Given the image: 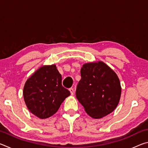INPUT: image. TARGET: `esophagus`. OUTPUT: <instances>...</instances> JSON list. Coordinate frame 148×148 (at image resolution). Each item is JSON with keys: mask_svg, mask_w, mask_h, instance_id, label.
<instances>
[{"mask_svg": "<svg viewBox=\"0 0 148 148\" xmlns=\"http://www.w3.org/2000/svg\"><path fill=\"white\" fill-rule=\"evenodd\" d=\"M69 91H70V92H71V95H74V89L73 88H70V89H69Z\"/></svg>", "mask_w": 148, "mask_h": 148, "instance_id": "34e87169", "label": "esophagus"}]
</instances>
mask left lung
Wrapping results in <instances>:
<instances>
[{
	"mask_svg": "<svg viewBox=\"0 0 148 148\" xmlns=\"http://www.w3.org/2000/svg\"><path fill=\"white\" fill-rule=\"evenodd\" d=\"M76 95L85 111L94 119L112 113L119 104L121 87L118 76L102 61L85 63Z\"/></svg>",
	"mask_w": 148,
	"mask_h": 148,
	"instance_id": "left-lung-1",
	"label": "left lung"
}]
</instances>
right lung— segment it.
<instances>
[{"mask_svg":"<svg viewBox=\"0 0 148 148\" xmlns=\"http://www.w3.org/2000/svg\"><path fill=\"white\" fill-rule=\"evenodd\" d=\"M23 98L30 112L40 119L53 116L71 92L62 86L56 64L44 65L30 76L23 87Z\"/></svg>","mask_w":148,"mask_h":148,"instance_id":"add662e5","label":"right lung"}]
</instances>
